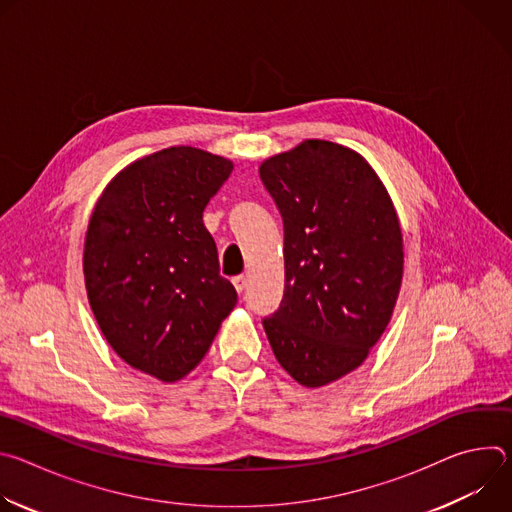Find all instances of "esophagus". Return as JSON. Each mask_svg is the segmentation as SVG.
Wrapping results in <instances>:
<instances>
[{"instance_id": "34e87169", "label": "esophagus", "mask_w": 512, "mask_h": 512, "mask_svg": "<svg viewBox=\"0 0 512 512\" xmlns=\"http://www.w3.org/2000/svg\"><path fill=\"white\" fill-rule=\"evenodd\" d=\"M233 285H235V289L239 291V294H243V289L247 287V277H245V275H237V277H233Z\"/></svg>"}]
</instances>
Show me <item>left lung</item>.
Listing matches in <instances>:
<instances>
[{
    "instance_id": "1",
    "label": "left lung",
    "mask_w": 512,
    "mask_h": 512,
    "mask_svg": "<svg viewBox=\"0 0 512 512\" xmlns=\"http://www.w3.org/2000/svg\"><path fill=\"white\" fill-rule=\"evenodd\" d=\"M283 221L285 289L263 328L281 367L322 387L354 371L385 332L403 277V237L373 168L306 139L259 168Z\"/></svg>"
}]
</instances>
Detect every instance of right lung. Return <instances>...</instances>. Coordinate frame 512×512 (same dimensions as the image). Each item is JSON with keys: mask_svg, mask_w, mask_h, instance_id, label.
Wrapping results in <instances>:
<instances>
[{"mask_svg": "<svg viewBox=\"0 0 512 512\" xmlns=\"http://www.w3.org/2000/svg\"><path fill=\"white\" fill-rule=\"evenodd\" d=\"M233 172L225 158L168 148L143 158L101 194L85 241V283L111 348L164 383L186 377L237 304L202 223Z\"/></svg>", "mask_w": 512, "mask_h": 512, "instance_id": "1", "label": "right lung"}]
</instances>
